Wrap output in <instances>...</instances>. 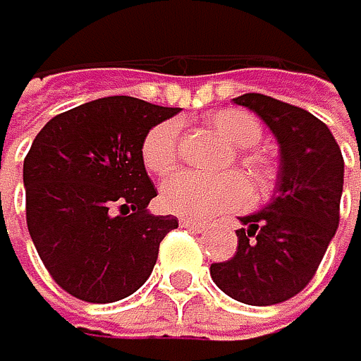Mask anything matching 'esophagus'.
<instances>
[{
	"label": "esophagus",
	"instance_id": "esophagus-1",
	"mask_svg": "<svg viewBox=\"0 0 361 361\" xmlns=\"http://www.w3.org/2000/svg\"><path fill=\"white\" fill-rule=\"evenodd\" d=\"M180 226L188 228V231H192V233H203L205 231V224L194 221V219H180Z\"/></svg>",
	"mask_w": 361,
	"mask_h": 361
}]
</instances>
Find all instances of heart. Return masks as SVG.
<instances>
[{
    "label": "heart",
    "mask_w": 361,
    "mask_h": 361,
    "mask_svg": "<svg viewBox=\"0 0 361 361\" xmlns=\"http://www.w3.org/2000/svg\"><path fill=\"white\" fill-rule=\"evenodd\" d=\"M210 126L219 133L228 145L237 149L251 147L262 135L257 121L240 113V110H224L210 119ZM142 162L149 173L162 176L167 173L178 153V124L162 121L153 126L142 140ZM248 178L253 183L264 180V169L259 165H248ZM248 201V185L240 173H205L196 171H176L160 185V203L171 214L188 216V219H210L214 214L237 210Z\"/></svg>",
    "instance_id": "b5f03b06"
}]
</instances>
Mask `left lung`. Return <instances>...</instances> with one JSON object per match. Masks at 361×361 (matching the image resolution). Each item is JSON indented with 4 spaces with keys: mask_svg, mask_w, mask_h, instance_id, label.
<instances>
[{
    "mask_svg": "<svg viewBox=\"0 0 361 361\" xmlns=\"http://www.w3.org/2000/svg\"><path fill=\"white\" fill-rule=\"evenodd\" d=\"M233 102L269 126L280 165L271 201L240 216L237 253L214 262L210 276L240 303L276 305L310 283L337 233L343 156L330 128L303 108L257 92Z\"/></svg>",
    "mask_w": 361,
    "mask_h": 361,
    "instance_id": "1",
    "label": "left lung"
}]
</instances>
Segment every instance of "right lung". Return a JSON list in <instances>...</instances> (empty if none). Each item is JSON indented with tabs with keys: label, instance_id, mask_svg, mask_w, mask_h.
I'll return each instance as SVG.
<instances>
[{
	"label": "right lung",
	"instance_id": "obj_1",
	"mask_svg": "<svg viewBox=\"0 0 361 361\" xmlns=\"http://www.w3.org/2000/svg\"><path fill=\"white\" fill-rule=\"evenodd\" d=\"M176 113L135 97H104L56 115L35 135L22 171L26 226L67 294L115 303L147 283L178 219L147 210L158 192L140 149Z\"/></svg>",
	"mask_w": 361,
	"mask_h": 361
}]
</instances>
